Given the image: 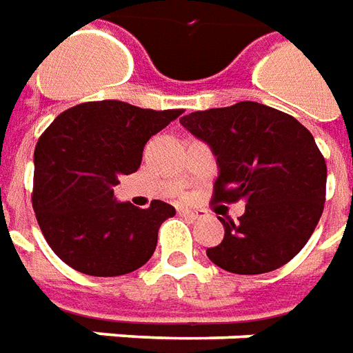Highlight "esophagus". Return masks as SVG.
Listing matches in <instances>:
<instances>
[{
	"label": "esophagus",
	"instance_id": "esophagus-1",
	"mask_svg": "<svg viewBox=\"0 0 353 353\" xmlns=\"http://www.w3.org/2000/svg\"><path fill=\"white\" fill-rule=\"evenodd\" d=\"M181 215H187V217H191V219H202V217H206V212L204 210H191V208H179L177 210Z\"/></svg>",
	"mask_w": 353,
	"mask_h": 353
}]
</instances>
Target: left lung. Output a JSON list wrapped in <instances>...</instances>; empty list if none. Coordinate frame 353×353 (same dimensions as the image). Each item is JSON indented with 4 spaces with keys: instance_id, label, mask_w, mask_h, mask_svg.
<instances>
[{
    "instance_id": "8db88e82",
    "label": "left lung",
    "mask_w": 353,
    "mask_h": 353,
    "mask_svg": "<svg viewBox=\"0 0 353 353\" xmlns=\"http://www.w3.org/2000/svg\"><path fill=\"white\" fill-rule=\"evenodd\" d=\"M179 123L217 159L214 202H245L238 223L219 217L225 238L206 250L210 261L234 274L289 263L323 214L327 166L314 136L295 117L257 101L194 111Z\"/></svg>"
}]
</instances>
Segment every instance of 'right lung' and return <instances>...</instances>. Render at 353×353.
Wrapping results in <instances>:
<instances>
[{
  "instance_id": "obj_1",
  "label": "right lung",
  "mask_w": 353,
  "mask_h": 353,
  "mask_svg": "<svg viewBox=\"0 0 353 353\" xmlns=\"http://www.w3.org/2000/svg\"><path fill=\"white\" fill-rule=\"evenodd\" d=\"M181 109H141L101 100L65 109L35 145L34 204L43 236L65 265L88 276H123L151 259L174 206L117 202L113 187L141 164L151 136Z\"/></svg>"
}]
</instances>
